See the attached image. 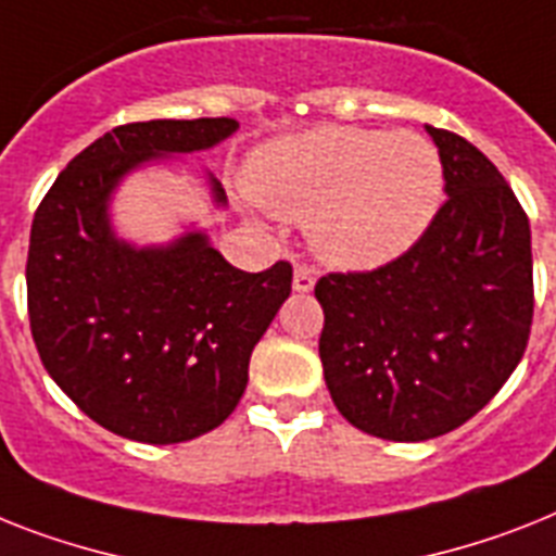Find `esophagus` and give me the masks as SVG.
Here are the masks:
<instances>
[{
	"label": "esophagus",
	"mask_w": 556,
	"mask_h": 556,
	"mask_svg": "<svg viewBox=\"0 0 556 556\" xmlns=\"http://www.w3.org/2000/svg\"><path fill=\"white\" fill-rule=\"evenodd\" d=\"M312 287H315V273L306 267H295V275H292V289L301 292V295H306V292H312Z\"/></svg>",
	"instance_id": "34e87169"
}]
</instances>
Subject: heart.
<instances>
[{"label": "heart", "mask_w": 556, "mask_h": 556, "mask_svg": "<svg viewBox=\"0 0 556 556\" xmlns=\"http://www.w3.org/2000/svg\"><path fill=\"white\" fill-rule=\"evenodd\" d=\"M250 192L269 213L309 218L318 258L369 269L409 252L432 227L443 162L417 132L327 124L264 147Z\"/></svg>", "instance_id": "obj_1"}]
</instances>
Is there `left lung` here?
I'll list each match as a JSON object with an SVG mask.
<instances>
[{
  "mask_svg": "<svg viewBox=\"0 0 556 556\" xmlns=\"http://www.w3.org/2000/svg\"><path fill=\"white\" fill-rule=\"evenodd\" d=\"M448 201L426 236L371 273L324 275L320 364L355 429L420 443L463 426L517 369L531 332V229L475 144L426 124Z\"/></svg>",
  "mask_w": 556,
  "mask_h": 556,
  "instance_id": "obj_1",
  "label": "left lung"
}]
</instances>
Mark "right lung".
I'll list each match as a JSON object with an SVG mask.
<instances>
[{
	"mask_svg": "<svg viewBox=\"0 0 556 556\" xmlns=\"http://www.w3.org/2000/svg\"><path fill=\"white\" fill-rule=\"evenodd\" d=\"M236 130V118L122 124L59 173L34 215L25 275L41 364L87 417L127 440L167 446L222 426L292 289L287 261L236 269L199 227L147 247L113 227L124 178ZM204 181L224 210L222 181Z\"/></svg>",
	"mask_w": 556,
	"mask_h": 556,
	"instance_id": "1",
	"label": "right lung"
}]
</instances>
